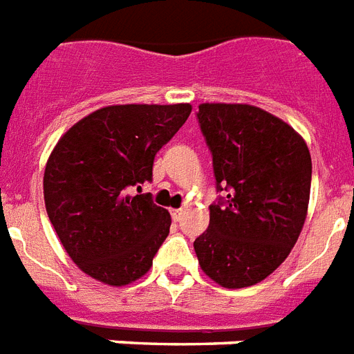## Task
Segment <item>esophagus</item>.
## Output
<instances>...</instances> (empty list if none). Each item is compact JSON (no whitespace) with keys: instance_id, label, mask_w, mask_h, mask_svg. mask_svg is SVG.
<instances>
[{"instance_id":"esophagus-1","label":"esophagus","mask_w":354,"mask_h":354,"mask_svg":"<svg viewBox=\"0 0 354 354\" xmlns=\"http://www.w3.org/2000/svg\"><path fill=\"white\" fill-rule=\"evenodd\" d=\"M182 213H183L182 207H180V209H171L172 221H180V218H182Z\"/></svg>"}]
</instances>
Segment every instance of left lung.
Here are the masks:
<instances>
[{
  "mask_svg": "<svg viewBox=\"0 0 354 354\" xmlns=\"http://www.w3.org/2000/svg\"><path fill=\"white\" fill-rule=\"evenodd\" d=\"M213 156L209 227L194 241L205 275L226 288L266 279L296 244L307 218L313 161L299 133L257 106L205 102L196 113Z\"/></svg>",
  "mask_w": 354,
  "mask_h": 354,
  "instance_id": "obj_1",
  "label": "left lung"
}]
</instances>
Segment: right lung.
Here are the masks:
<instances>
[{
  "label": "right lung",
  "mask_w": 354,
  "mask_h": 354,
  "mask_svg": "<svg viewBox=\"0 0 354 354\" xmlns=\"http://www.w3.org/2000/svg\"><path fill=\"white\" fill-rule=\"evenodd\" d=\"M191 104H115L75 122L58 139L44 172L47 216L84 274L122 286L143 277L169 235L171 215L141 183L152 180L158 150Z\"/></svg>",
  "instance_id": "add662e5"
}]
</instances>
